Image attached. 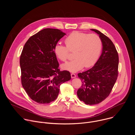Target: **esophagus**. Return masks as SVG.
I'll return each mask as SVG.
<instances>
[{
	"label": "esophagus",
	"mask_w": 135,
	"mask_h": 135,
	"mask_svg": "<svg viewBox=\"0 0 135 135\" xmlns=\"http://www.w3.org/2000/svg\"><path fill=\"white\" fill-rule=\"evenodd\" d=\"M76 77V75H75V74H74V73H72V74H71V78L72 79L75 78Z\"/></svg>",
	"instance_id": "esophagus-1"
}]
</instances>
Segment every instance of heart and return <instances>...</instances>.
<instances>
[{"instance_id":"1","label":"heart","mask_w":135,"mask_h":135,"mask_svg":"<svg viewBox=\"0 0 135 135\" xmlns=\"http://www.w3.org/2000/svg\"><path fill=\"white\" fill-rule=\"evenodd\" d=\"M66 46L58 44L54 52L58 58L66 62L70 52H74L75 59L62 65V68L71 72H76L84 67L89 68L97 61L100 55L103 42L97 34H89L80 31L71 32L65 40Z\"/></svg>"}]
</instances>
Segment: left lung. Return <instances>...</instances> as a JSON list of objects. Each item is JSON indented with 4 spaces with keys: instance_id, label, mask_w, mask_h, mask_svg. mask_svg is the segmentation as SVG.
<instances>
[{
    "instance_id": "left-lung-1",
    "label": "left lung",
    "mask_w": 135,
    "mask_h": 135,
    "mask_svg": "<svg viewBox=\"0 0 135 135\" xmlns=\"http://www.w3.org/2000/svg\"><path fill=\"white\" fill-rule=\"evenodd\" d=\"M91 30L101 38L102 53L93 67L78 74L82 85L77 91L80 100L89 105L101 103L109 95L118 78L119 67L118 53L112 41L99 30Z\"/></svg>"
}]
</instances>
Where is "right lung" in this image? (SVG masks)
Segmentation results:
<instances>
[{
    "label": "right lung",
    "instance_id": "obj_1",
    "mask_svg": "<svg viewBox=\"0 0 135 135\" xmlns=\"http://www.w3.org/2000/svg\"><path fill=\"white\" fill-rule=\"evenodd\" d=\"M65 35L59 29L46 28L30 37L23 48L21 83L29 97L38 104L55 100L60 85L71 79L69 71L59 69L54 52L57 43Z\"/></svg>",
    "mask_w": 135,
    "mask_h": 135
}]
</instances>
